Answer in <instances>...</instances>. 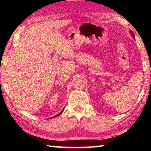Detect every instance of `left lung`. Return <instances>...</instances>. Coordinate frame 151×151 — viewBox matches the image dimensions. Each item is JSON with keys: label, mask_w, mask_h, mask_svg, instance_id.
<instances>
[{"label": "left lung", "mask_w": 151, "mask_h": 151, "mask_svg": "<svg viewBox=\"0 0 151 151\" xmlns=\"http://www.w3.org/2000/svg\"><path fill=\"white\" fill-rule=\"evenodd\" d=\"M131 35H132V37H133L134 39V34H133V32H132V31H131Z\"/></svg>", "instance_id": "8db88e82"}]
</instances>
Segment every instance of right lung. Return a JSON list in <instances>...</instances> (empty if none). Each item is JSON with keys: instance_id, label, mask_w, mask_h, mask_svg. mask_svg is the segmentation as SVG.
Instances as JSON below:
<instances>
[{"instance_id": "right-lung-1", "label": "right lung", "mask_w": 151, "mask_h": 151, "mask_svg": "<svg viewBox=\"0 0 151 151\" xmlns=\"http://www.w3.org/2000/svg\"><path fill=\"white\" fill-rule=\"evenodd\" d=\"M63 111H64V109L62 110V111H61V112H60L59 113H58V114H57V115H55V116H52V117H51V118H50V119H53V118H55V117H57V116H59V115H60L61 114L63 113Z\"/></svg>"}]
</instances>
